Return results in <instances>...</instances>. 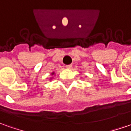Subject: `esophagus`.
<instances>
[{
	"instance_id": "obj_1",
	"label": "esophagus",
	"mask_w": 131,
	"mask_h": 131,
	"mask_svg": "<svg viewBox=\"0 0 131 131\" xmlns=\"http://www.w3.org/2000/svg\"><path fill=\"white\" fill-rule=\"evenodd\" d=\"M72 64H69V65L66 66V68H67V69H72Z\"/></svg>"
}]
</instances>
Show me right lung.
<instances>
[{
	"label": "right lung",
	"mask_w": 131,
	"mask_h": 131,
	"mask_svg": "<svg viewBox=\"0 0 131 131\" xmlns=\"http://www.w3.org/2000/svg\"><path fill=\"white\" fill-rule=\"evenodd\" d=\"M51 76H54V75H55V72H52L51 73ZM52 79H53V77L50 78V80H52Z\"/></svg>",
	"instance_id": "right-lung-1"
}]
</instances>
